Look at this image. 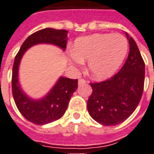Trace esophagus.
Instances as JSON below:
<instances>
[{"label":"esophagus","mask_w":154,"mask_h":154,"mask_svg":"<svg viewBox=\"0 0 154 154\" xmlns=\"http://www.w3.org/2000/svg\"><path fill=\"white\" fill-rule=\"evenodd\" d=\"M84 83H86V81H85L84 79H82V78H81V79H79V80H78V84L79 85L84 84Z\"/></svg>","instance_id":"1"}]
</instances>
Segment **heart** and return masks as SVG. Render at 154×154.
I'll return each instance as SVG.
<instances>
[{"label":"heart","mask_w":154,"mask_h":154,"mask_svg":"<svg viewBox=\"0 0 154 154\" xmlns=\"http://www.w3.org/2000/svg\"><path fill=\"white\" fill-rule=\"evenodd\" d=\"M128 51V42L122 34L97 33L76 40L69 63L77 68L88 61L90 76L95 80H105L114 75Z\"/></svg>","instance_id":"obj_1"}]
</instances>
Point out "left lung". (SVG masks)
Masks as SVG:
<instances>
[{
    "label": "left lung",
    "instance_id": "obj_1",
    "mask_svg": "<svg viewBox=\"0 0 154 154\" xmlns=\"http://www.w3.org/2000/svg\"><path fill=\"white\" fill-rule=\"evenodd\" d=\"M129 53L124 65L112 77L90 83L92 94L88 110L96 122L114 126L124 122L137 108L143 92L145 64L133 37L126 33Z\"/></svg>",
    "mask_w": 154,
    "mask_h": 154
}]
</instances>
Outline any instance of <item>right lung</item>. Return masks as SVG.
Wrapping results in <instances>:
<instances>
[{
  "label": "right lung",
  "instance_id": "add662e5",
  "mask_svg": "<svg viewBox=\"0 0 154 154\" xmlns=\"http://www.w3.org/2000/svg\"><path fill=\"white\" fill-rule=\"evenodd\" d=\"M67 31L45 28L34 32L21 45L12 67V95L19 112L29 122L36 125L47 124L61 118L65 113L70 98L77 88V79L61 77L51 91L41 99H32L22 90L18 81L19 65L26 51L34 45L52 44L65 51Z\"/></svg>",
  "mask_w": 154,
  "mask_h": 154
}]
</instances>
